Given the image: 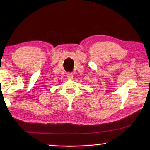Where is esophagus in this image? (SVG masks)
Wrapping results in <instances>:
<instances>
[{"label": "esophagus", "instance_id": "esophagus-1", "mask_svg": "<svg viewBox=\"0 0 150 150\" xmlns=\"http://www.w3.org/2000/svg\"><path fill=\"white\" fill-rule=\"evenodd\" d=\"M67 78H68V79H70V80L72 79H73L72 73H68V74H67Z\"/></svg>", "mask_w": 150, "mask_h": 150}]
</instances>
